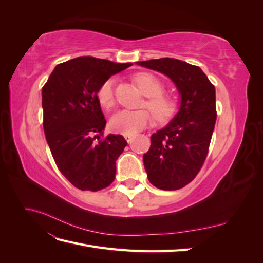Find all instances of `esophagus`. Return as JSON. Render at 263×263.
I'll return each mask as SVG.
<instances>
[{"instance_id":"obj_1","label":"esophagus","mask_w":263,"mask_h":263,"mask_svg":"<svg viewBox=\"0 0 263 263\" xmlns=\"http://www.w3.org/2000/svg\"><path fill=\"white\" fill-rule=\"evenodd\" d=\"M124 138L126 139V141L127 142H128V144H129V142H132V140L134 139V135H129V134H125L124 135Z\"/></svg>"}]
</instances>
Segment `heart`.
<instances>
[{"label": "heart", "instance_id": "1", "mask_svg": "<svg viewBox=\"0 0 263 263\" xmlns=\"http://www.w3.org/2000/svg\"><path fill=\"white\" fill-rule=\"evenodd\" d=\"M135 81L141 92L148 97L145 105L153 110L160 122L170 119L177 112V102L174 99L162 94L163 84L158 78L150 73H139L135 77ZM98 99L102 107L106 109L113 107L114 79L109 78L103 82L98 92ZM153 114L147 109H121L109 119V127L112 130L121 134L133 135L153 122Z\"/></svg>", "mask_w": 263, "mask_h": 263}]
</instances>
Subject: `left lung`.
Returning a JSON list of instances; mask_svg holds the SVG:
<instances>
[{
  "label": "left lung",
  "mask_w": 263,
  "mask_h": 263,
  "mask_svg": "<svg viewBox=\"0 0 263 263\" xmlns=\"http://www.w3.org/2000/svg\"><path fill=\"white\" fill-rule=\"evenodd\" d=\"M137 65L170 78L180 94V108L170 123L151 135L144 165L151 184L164 191L179 190L201 170L209 153L216 122L215 86L197 66L161 58Z\"/></svg>",
  "instance_id": "obj_1"
}]
</instances>
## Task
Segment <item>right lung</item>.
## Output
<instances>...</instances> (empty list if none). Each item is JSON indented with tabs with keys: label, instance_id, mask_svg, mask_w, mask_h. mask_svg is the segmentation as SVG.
Instances as JSON below:
<instances>
[{
	"label": "right lung",
	"instance_id": "add662e5",
	"mask_svg": "<svg viewBox=\"0 0 263 263\" xmlns=\"http://www.w3.org/2000/svg\"><path fill=\"white\" fill-rule=\"evenodd\" d=\"M130 66L84 55L55 66L43 87L44 132L51 155L60 172L82 191L97 192L115 179L127 141L113 134L100 140L106 121L98 92L110 76Z\"/></svg>",
	"mask_w": 263,
	"mask_h": 263
}]
</instances>
